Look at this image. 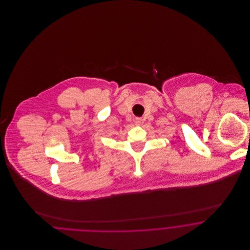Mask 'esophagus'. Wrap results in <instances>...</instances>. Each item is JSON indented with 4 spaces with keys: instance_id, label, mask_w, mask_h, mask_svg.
I'll return each instance as SVG.
<instances>
[{
    "instance_id": "1",
    "label": "esophagus",
    "mask_w": 250,
    "mask_h": 250,
    "mask_svg": "<svg viewBox=\"0 0 250 250\" xmlns=\"http://www.w3.org/2000/svg\"><path fill=\"white\" fill-rule=\"evenodd\" d=\"M134 123H135L136 125H142L143 124V119L141 118V117H136L134 119Z\"/></svg>"
}]
</instances>
